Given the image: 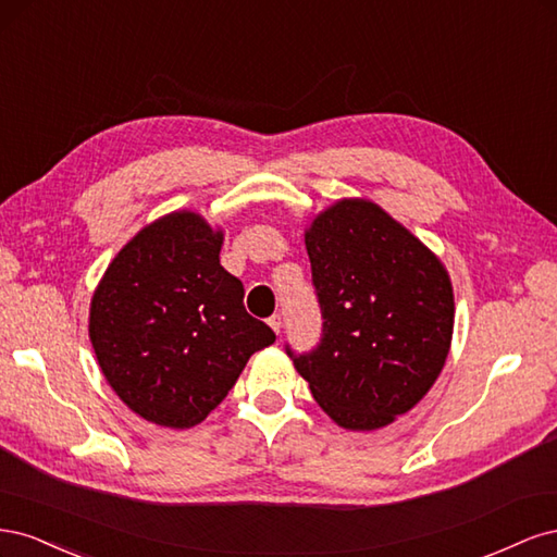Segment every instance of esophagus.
<instances>
[{
    "mask_svg": "<svg viewBox=\"0 0 557 557\" xmlns=\"http://www.w3.org/2000/svg\"><path fill=\"white\" fill-rule=\"evenodd\" d=\"M267 323H269V327H272V330L278 334V332H281V313H274L272 318L267 320Z\"/></svg>",
    "mask_w": 557,
    "mask_h": 557,
    "instance_id": "obj_1",
    "label": "esophagus"
}]
</instances>
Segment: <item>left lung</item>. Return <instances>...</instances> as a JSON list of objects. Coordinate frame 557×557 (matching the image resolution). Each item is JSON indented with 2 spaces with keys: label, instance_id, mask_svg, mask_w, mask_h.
I'll use <instances>...</instances> for the list:
<instances>
[{
  "label": "left lung",
  "instance_id": "obj_1",
  "mask_svg": "<svg viewBox=\"0 0 557 557\" xmlns=\"http://www.w3.org/2000/svg\"><path fill=\"white\" fill-rule=\"evenodd\" d=\"M320 342L295 352L313 399L346 430H376L423 399L446 362L453 288L444 264L381 207L344 199L307 232Z\"/></svg>",
  "mask_w": 557,
  "mask_h": 557
}]
</instances>
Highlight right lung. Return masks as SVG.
Here are the masks:
<instances>
[{
	"label": "right lung",
	"instance_id": "obj_1",
	"mask_svg": "<svg viewBox=\"0 0 557 557\" xmlns=\"http://www.w3.org/2000/svg\"><path fill=\"white\" fill-rule=\"evenodd\" d=\"M223 232L181 211L144 227L99 281L90 342L127 407L156 425L201 423L274 330L244 307V285L221 264Z\"/></svg>",
	"mask_w": 557,
	"mask_h": 557
}]
</instances>
